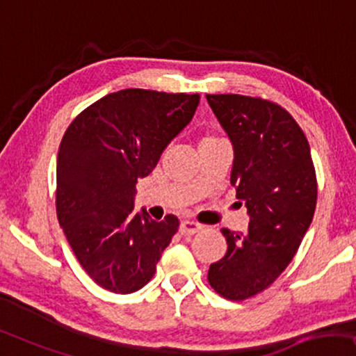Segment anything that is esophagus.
<instances>
[{
	"mask_svg": "<svg viewBox=\"0 0 356 356\" xmlns=\"http://www.w3.org/2000/svg\"><path fill=\"white\" fill-rule=\"evenodd\" d=\"M200 229H202V224L193 222V221H182L180 222L179 232L182 235H193V234H197Z\"/></svg>",
	"mask_w": 356,
	"mask_h": 356,
	"instance_id": "1",
	"label": "esophagus"
}]
</instances>
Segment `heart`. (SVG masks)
Wrapping results in <instances>:
<instances>
[{
  "label": "heart",
  "instance_id": "obj_1",
  "mask_svg": "<svg viewBox=\"0 0 356 356\" xmlns=\"http://www.w3.org/2000/svg\"><path fill=\"white\" fill-rule=\"evenodd\" d=\"M219 140H221V138H218V137H211V135H209V137H204V138L202 140V143H208V142H219Z\"/></svg>",
  "mask_w": 356,
  "mask_h": 356
}]
</instances>
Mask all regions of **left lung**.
<instances>
[{"label": "left lung", "mask_w": 356, "mask_h": 356, "mask_svg": "<svg viewBox=\"0 0 356 356\" xmlns=\"http://www.w3.org/2000/svg\"><path fill=\"white\" fill-rule=\"evenodd\" d=\"M207 99L232 142L230 184L250 216L245 234L221 229L227 252L208 280L240 302L268 289L293 259L316 209V172L303 130L282 106L232 93Z\"/></svg>", "instance_id": "8db88e82"}]
</instances>
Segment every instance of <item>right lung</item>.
<instances>
[{
    "instance_id": "right-lung-1",
    "label": "right lung",
    "mask_w": 356,
    "mask_h": 356,
    "mask_svg": "<svg viewBox=\"0 0 356 356\" xmlns=\"http://www.w3.org/2000/svg\"><path fill=\"white\" fill-rule=\"evenodd\" d=\"M200 95L126 88L90 104L61 140L56 213L74 254L98 285L132 293L154 276L179 229L134 213L135 185L192 121Z\"/></svg>"
}]
</instances>
